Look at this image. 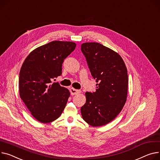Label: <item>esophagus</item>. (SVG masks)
Here are the masks:
<instances>
[{"label":"esophagus","instance_id":"esophagus-1","mask_svg":"<svg viewBox=\"0 0 160 160\" xmlns=\"http://www.w3.org/2000/svg\"><path fill=\"white\" fill-rule=\"evenodd\" d=\"M70 92H71V95H75V94H77L80 93V91L78 90V89H75L74 88H71L70 89Z\"/></svg>","mask_w":160,"mask_h":160}]
</instances>
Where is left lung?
Listing matches in <instances>:
<instances>
[{"label": "left lung", "instance_id": "8db88e82", "mask_svg": "<svg viewBox=\"0 0 160 160\" xmlns=\"http://www.w3.org/2000/svg\"><path fill=\"white\" fill-rule=\"evenodd\" d=\"M94 79L99 82L93 92H86V102L81 108L85 122L100 127L112 121L126 102L128 74L125 62L118 52L97 42L81 46Z\"/></svg>", "mask_w": 160, "mask_h": 160}]
</instances>
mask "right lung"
Returning a JSON list of instances; mask_svg holds the SVG:
<instances>
[{
  "mask_svg": "<svg viewBox=\"0 0 160 160\" xmlns=\"http://www.w3.org/2000/svg\"><path fill=\"white\" fill-rule=\"evenodd\" d=\"M72 42L52 41L32 51L19 73V94L31 115L43 123L59 118L70 96L69 91L51 80L62 74L64 59L74 50Z\"/></svg>",
  "mask_w": 160,
  "mask_h": 160,
  "instance_id": "add662e5",
  "label": "right lung"
}]
</instances>
